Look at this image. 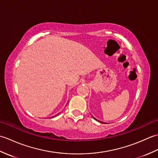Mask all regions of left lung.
<instances>
[{"label": "left lung", "mask_w": 158, "mask_h": 158, "mask_svg": "<svg viewBox=\"0 0 158 158\" xmlns=\"http://www.w3.org/2000/svg\"><path fill=\"white\" fill-rule=\"evenodd\" d=\"M94 119H95V120H96V121H98V122H100V123H103V122H100V121H99V120H98V119H96L95 118V117H94Z\"/></svg>", "instance_id": "1"}]
</instances>
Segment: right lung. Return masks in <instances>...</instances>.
Segmentation results:
<instances>
[{
  "instance_id": "1",
  "label": "right lung",
  "mask_w": 158,
  "mask_h": 158,
  "mask_svg": "<svg viewBox=\"0 0 158 158\" xmlns=\"http://www.w3.org/2000/svg\"><path fill=\"white\" fill-rule=\"evenodd\" d=\"M59 115V114H57V115H55V116H53V117H56V116H57V115Z\"/></svg>"
}]
</instances>
